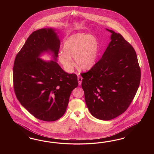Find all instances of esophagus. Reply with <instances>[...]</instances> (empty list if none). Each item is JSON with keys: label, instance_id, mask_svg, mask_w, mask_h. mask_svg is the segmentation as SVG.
I'll use <instances>...</instances> for the list:
<instances>
[{"label": "esophagus", "instance_id": "1", "mask_svg": "<svg viewBox=\"0 0 154 154\" xmlns=\"http://www.w3.org/2000/svg\"><path fill=\"white\" fill-rule=\"evenodd\" d=\"M82 77L81 76H78V82H79V86L81 85L82 83Z\"/></svg>", "mask_w": 154, "mask_h": 154}]
</instances>
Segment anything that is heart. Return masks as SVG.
I'll return each instance as SVG.
<instances>
[{
  "label": "heart",
  "instance_id": "obj_1",
  "mask_svg": "<svg viewBox=\"0 0 154 154\" xmlns=\"http://www.w3.org/2000/svg\"><path fill=\"white\" fill-rule=\"evenodd\" d=\"M63 51L59 54V60L67 72L73 70L75 62L79 69L88 70L95 64L99 54L97 39L91 35L77 33L70 36L63 44Z\"/></svg>",
  "mask_w": 154,
  "mask_h": 154
}]
</instances>
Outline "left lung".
<instances>
[{"label": "left lung", "mask_w": 154, "mask_h": 154, "mask_svg": "<svg viewBox=\"0 0 154 154\" xmlns=\"http://www.w3.org/2000/svg\"><path fill=\"white\" fill-rule=\"evenodd\" d=\"M112 33L102 58L82 73V88L91 114L110 120L126 111L140 86V69L134 48L119 33Z\"/></svg>", "instance_id": "1"}]
</instances>
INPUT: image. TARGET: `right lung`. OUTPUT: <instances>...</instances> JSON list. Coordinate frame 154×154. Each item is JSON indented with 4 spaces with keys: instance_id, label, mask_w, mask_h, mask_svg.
I'll list each match as a JSON object with an SVG mask.
<instances>
[{
    "instance_id": "right-lung-1",
    "label": "right lung",
    "mask_w": 154,
    "mask_h": 154,
    "mask_svg": "<svg viewBox=\"0 0 154 154\" xmlns=\"http://www.w3.org/2000/svg\"><path fill=\"white\" fill-rule=\"evenodd\" d=\"M60 46L54 29H41L29 35L14 60L16 96L28 112L43 121H56L63 116L70 94L79 85L75 74L67 73L55 61H45L39 57L51 51L56 60Z\"/></svg>"
}]
</instances>
